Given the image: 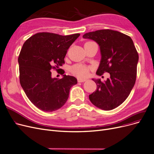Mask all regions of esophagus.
<instances>
[{
    "label": "esophagus",
    "instance_id": "34e87169",
    "mask_svg": "<svg viewBox=\"0 0 154 154\" xmlns=\"http://www.w3.org/2000/svg\"><path fill=\"white\" fill-rule=\"evenodd\" d=\"M77 80H78V82H85V81H86V80H87V79H81V78H79Z\"/></svg>",
    "mask_w": 154,
    "mask_h": 154
}]
</instances>
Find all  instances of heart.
I'll return each instance as SVG.
<instances>
[{
	"instance_id": "obj_1",
	"label": "heart",
	"mask_w": 154,
	"mask_h": 154,
	"mask_svg": "<svg viewBox=\"0 0 154 154\" xmlns=\"http://www.w3.org/2000/svg\"><path fill=\"white\" fill-rule=\"evenodd\" d=\"M90 70L91 67H89V66L81 64L73 65L71 69V70L73 74L81 78H85L88 77Z\"/></svg>"
}]
</instances>
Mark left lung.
I'll list each match as a JSON object with an SVG mask.
<instances>
[{
    "label": "left lung",
    "instance_id": "8db88e82",
    "mask_svg": "<svg viewBox=\"0 0 154 154\" xmlns=\"http://www.w3.org/2000/svg\"><path fill=\"white\" fill-rule=\"evenodd\" d=\"M83 38L99 46L101 58L96 74H110L104 82L100 79H92L97 89L89 95L90 101L103 110L115 109L128 97L135 83L138 54L134 43L130 36L111 29L89 32Z\"/></svg>",
    "mask_w": 154,
    "mask_h": 154
}]
</instances>
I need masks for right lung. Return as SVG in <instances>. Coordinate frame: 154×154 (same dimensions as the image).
Instances as JSON below:
<instances>
[{
    "label": "right lung",
    "mask_w": 154,
    "mask_h": 154,
    "mask_svg": "<svg viewBox=\"0 0 154 154\" xmlns=\"http://www.w3.org/2000/svg\"><path fill=\"white\" fill-rule=\"evenodd\" d=\"M80 34L62 36L39 32L24 43L18 58L20 84L31 102L45 112L56 111L65 104L75 77L63 75L53 78L51 70L58 71L65 63L66 51Z\"/></svg>",
    "instance_id": "right-lung-1"
}]
</instances>
